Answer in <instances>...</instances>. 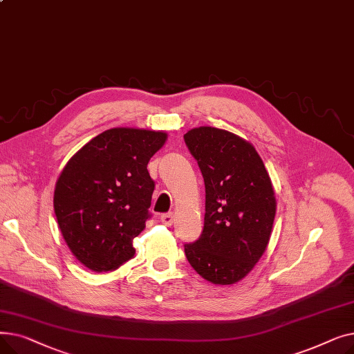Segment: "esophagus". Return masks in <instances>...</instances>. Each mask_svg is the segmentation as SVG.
I'll return each instance as SVG.
<instances>
[{
    "label": "esophagus",
    "instance_id": "obj_1",
    "mask_svg": "<svg viewBox=\"0 0 354 354\" xmlns=\"http://www.w3.org/2000/svg\"><path fill=\"white\" fill-rule=\"evenodd\" d=\"M160 222H162L163 225H166V227H171V225L174 224V214H172V212L163 214V215L160 216Z\"/></svg>",
    "mask_w": 354,
    "mask_h": 354
}]
</instances>
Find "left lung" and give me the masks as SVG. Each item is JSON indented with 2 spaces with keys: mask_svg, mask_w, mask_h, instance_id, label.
I'll return each mask as SVG.
<instances>
[{
  "mask_svg": "<svg viewBox=\"0 0 354 354\" xmlns=\"http://www.w3.org/2000/svg\"><path fill=\"white\" fill-rule=\"evenodd\" d=\"M183 139L205 182L203 230L185 255L207 281L235 284L268 245L277 207L270 175L255 147L227 130L202 126Z\"/></svg>",
  "mask_w": 354,
  "mask_h": 354,
  "instance_id": "obj_1",
  "label": "left lung"
}]
</instances>
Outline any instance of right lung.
I'll list each match as a JSON object with an SVG mask.
<instances>
[{"mask_svg":"<svg viewBox=\"0 0 354 354\" xmlns=\"http://www.w3.org/2000/svg\"><path fill=\"white\" fill-rule=\"evenodd\" d=\"M165 140V132L109 129L64 166L54 212L70 251L91 271L116 270L133 258V238L152 216L155 182L147 163Z\"/></svg>","mask_w":354,"mask_h":354,"instance_id":"add662e5","label":"right lung"}]
</instances>
